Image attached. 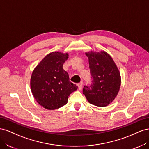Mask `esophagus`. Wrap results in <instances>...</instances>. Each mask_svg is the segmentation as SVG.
<instances>
[{
    "mask_svg": "<svg viewBox=\"0 0 149 149\" xmlns=\"http://www.w3.org/2000/svg\"><path fill=\"white\" fill-rule=\"evenodd\" d=\"M82 87H83V83L82 82H80V83L78 84V87H79V90H81V89L82 88Z\"/></svg>",
    "mask_w": 149,
    "mask_h": 149,
    "instance_id": "34e87169",
    "label": "esophagus"
}]
</instances>
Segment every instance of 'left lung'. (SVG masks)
Wrapping results in <instances>:
<instances>
[{
    "mask_svg": "<svg viewBox=\"0 0 149 149\" xmlns=\"http://www.w3.org/2000/svg\"><path fill=\"white\" fill-rule=\"evenodd\" d=\"M92 82L85 86L83 93L91 104L105 107L116 98L120 86V75L116 63L105 52L86 54Z\"/></svg>",
    "mask_w": 149,
    "mask_h": 149,
    "instance_id": "8db88e82",
    "label": "left lung"
}]
</instances>
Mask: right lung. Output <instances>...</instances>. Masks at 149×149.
<instances>
[{
    "mask_svg": "<svg viewBox=\"0 0 149 149\" xmlns=\"http://www.w3.org/2000/svg\"><path fill=\"white\" fill-rule=\"evenodd\" d=\"M67 54L52 52L46 56L33 70L31 87L35 99L42 107L55 110L65 105L68 97L78 87L69 80L63 69Z\"/></svg>",
    "mask_w": 149,
    "mask_h": 149,
    "instance_id": "right-lung-1",
    "label": "right lung"
}]
</instances>
